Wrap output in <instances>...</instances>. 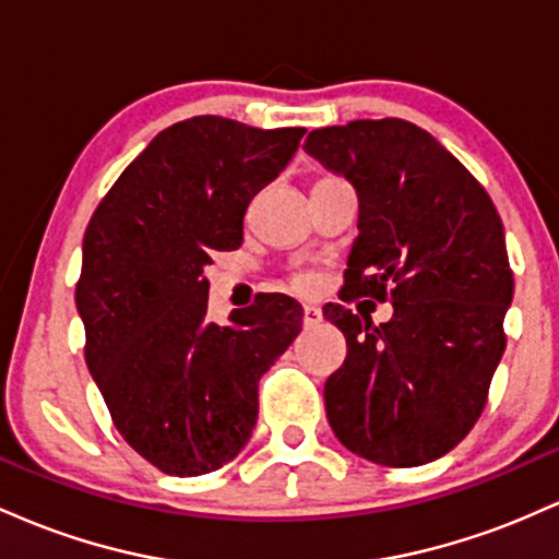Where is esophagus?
<instances>
[{"label":"esophagus","instance_id":"34e87169","mask_svg":"<svg viewBox=\"0 0 559 559\" xmlns=\"http://www.w3.org/2000/svg\"><path fill=\"white\" fill-rule=\"evenodd\" d=\"M320 320H323V312H320L318 307L307 305V307H305V325H307V329H310V325H318Z\"/></svg>","mask_w":559,"mask_h":559}]
</instances>
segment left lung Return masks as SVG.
Listing matches in <instances>:
<instances>
[{"label": "left lung", "instance_id": "8db88e82", "mask_svg": "<svg viewBox=\"0 0 559 559\" xmlns=\"http://www.w3.org/2000/svg\"><path fill=\"white\" fill-rule=\"evenodd\" d=\"M305 152L360 202L344 292L394 305L381 325L323 307L349 346L325 381V415L370 463L426 465L476 426L502 360L512 301L502 221L465 165L407 120L318 128Z\"/></svg>", "mask_w": 559, "mask_h": 559}]
</instances>
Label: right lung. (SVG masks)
Instances as JSON below:
<instances>
[{"label":"right lung","instance_id":"obj_1","mask_svg":"<svg viewBox=\"0 0 559 559\" xmlns=\"http://www.w3.org/2000/svg\"><path fill=\"white\" fill-rule=\"evenodd\" d=\"M305 128L199 115L165 128L115 181L83 236L75 307L88 373L144 460L202 476L247 447L258 383L301 331V305L260 294L221 325L204 267L241 247L247 204L297 152Z\"/></svg>","mask_w":559,"mask_h":559}]
</instances>
